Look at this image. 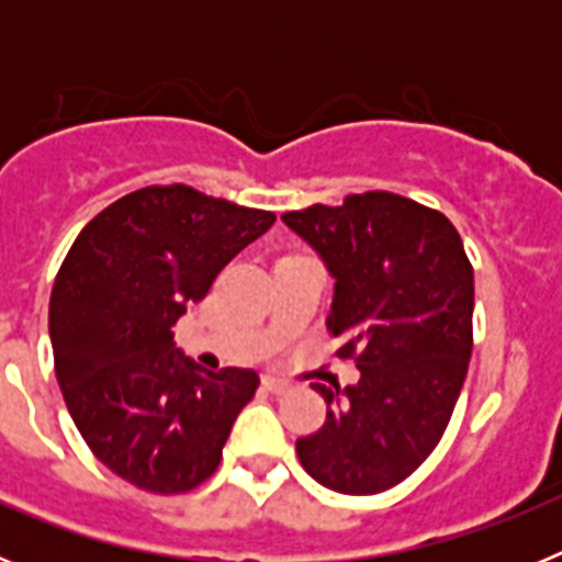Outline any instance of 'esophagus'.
<instances>
[{"label": "esophagus", "instance_id": "1", "mask_svg": "<svg viewBox=\"0 0 562 562\" xmlns=\"http://www.w3.org/2000/svg\"><path fill=\"white\" fill-rule=\"evenodd\" d=\"M265 389L267 391H272V394H284V391H290V382L286 380H281V376H276V374H265Z\"/></svg>", "mask_w": 562, "mask_h": 562}]
</instances>
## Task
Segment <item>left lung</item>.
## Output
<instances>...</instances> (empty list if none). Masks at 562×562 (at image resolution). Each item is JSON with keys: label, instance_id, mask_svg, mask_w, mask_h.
I'll use <instances>...</instances> for the list:
<instances>
[{"label": "left lung", "instance_id": "left-lung-1", "mask_svg": "<svg viewBox=\"0 0 562 562\" xmlns=\"http://www.w3.org/2000/svg\"><path fill=\"white\" fill-rule=\"evenodd\" d=\"M335 278L329 331L360 380L317 382L326 422L297 439L317 484L374 495L434 453L473 355V267L448 216L396 193L346 196L281 216Z\"/></svg>", "mask_w": 562, "mask_h": 562}]
</instances>
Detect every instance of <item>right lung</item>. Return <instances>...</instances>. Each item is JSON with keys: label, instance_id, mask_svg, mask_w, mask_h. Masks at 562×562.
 <instances>
[{"label": "right lung", "instance_id": "1", "mask_svg": "<svg viewBox=\"0 0 562 562\" xmlns=\"http://www.w3.org/2000/svg\"><path fill=\"white\" fill-rule=\"evenodd\" d=\"M276 213L151 186L78 233L49 295V342L69 416L89 450L146 493H186L213 475L252 369L205 371L171 326L207 295Z\"/></svg>", "mask_w": 562, "mask_h": 562}]
</instances>
